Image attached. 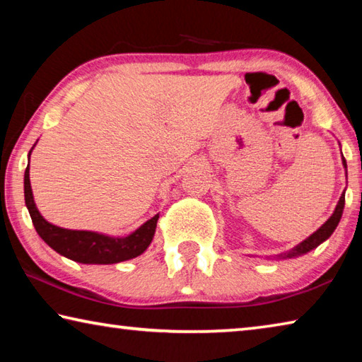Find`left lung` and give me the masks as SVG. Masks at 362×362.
I'll use <instances>...</instances> for the list:
<instances>
[{"label":"left lung","mask_w":362,"mask_h":362,"mask_svg":"<svg viewBox=\"0 0 362 362\" xmlns=\"http://www.w3.org/2000/svg\"><path fill=\"white\" fill-rule=\"evenodd\" d=\"M341 164L343 168H345V174L348 177V173H346V161L345 158H343L341 155ZM343 207H345V192L341 193L339 203H337L335 206V211L332 212V216H330L326 222H324L320 228H317L313 235H310L306 240H303L302 243H298L297 246H293L292 249L287 250V252H281L278 255H269L267 257V259H274V260H284V259H296V257H300V255H305L308 254L310 250L316 249L320 244H322L324 241L327 240V238H330V235H332L334 230L337 228V225H339L340 218H341V214H343Z\"/></svg>","instance_id":"obj_1"}]
</instances>
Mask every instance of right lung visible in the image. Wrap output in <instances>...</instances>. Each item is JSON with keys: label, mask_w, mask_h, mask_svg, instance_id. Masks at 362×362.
I'll return each instance as SVG.
<instances>
[{"label": "right lung", "mask_w": 362, "mask_h": 362, "mask_svg": "<svg viewBox=\"0 0 362 362\" xmlns=\"http://www.w3.org/2000/svg\"><path fill=\"white\" fill-rule=\"evenodd\" d=\"M32 150L28 153V166L25 169V175H23L25 206L36 233L49 247H52L57 254L66 257V259L78 263H88V265H112V263L126 262L136 259L148 249L153 236H155L159 214L146 220L144 225H140L136 231H132L127 236H110L103 235V233L86 230H66L49 223L36 207L32 185H30V155H32Z\"/></svg>", "instance_id": "1"}]
</instances>
